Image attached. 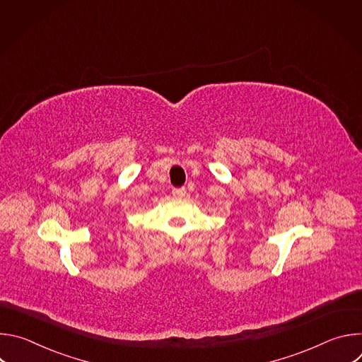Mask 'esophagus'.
Segmentation results:
<instances>
[{
  "instance_id": "obj_1",
  "label": "esophagus",
  "mask_w": 362,
  "mask_h": 362,
  "mask_svg": "<svg viewBox=\"0 0 362 362\" xmlns=\"http://www.w3.org/2000/svg\"><path fill=\"white\" fill-rule=\"evenodd\" d=\"M172 194L175 197H185L186 196V189L185 187H176L172 190Z\"/></svg>"
}]
</instances>
